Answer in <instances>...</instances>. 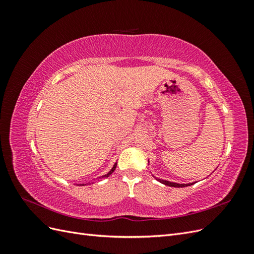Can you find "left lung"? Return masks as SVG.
<instances>
[{
  "instance_id": "left-lung-1",
  "label": "left lung",
  "mask_w": 254,
  "mask_h": 254,
  "mask_svg": "<svg viewBox=\"0 0 254 254\" xmlns=\"http://www.w3.org/2000/svg\"><path fill=\"white\" fill-rule=\"evenodd\" d=\"M156 178V177H155ZM159 182L165 184V186H168V187H173V188H184V187H189V186H191V184L194 183H189V184H179V183H175V182H170V181H166V180H162V179H158L156 178Z\"/></svg>"
}]
</instances>
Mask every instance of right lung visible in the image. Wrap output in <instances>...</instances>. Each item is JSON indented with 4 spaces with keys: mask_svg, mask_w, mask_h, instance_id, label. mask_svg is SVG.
Returning a JSON list of instances; mask_svg holds the SVG:
<instances>
[{
    "mask_svg": "<svg viewBox=\"0 0 254 254\" xmlns=\"http://www.w3.org/2000/svg\"><path fill=\"white\" fill-rule=\"evenodd\" d=\"M115 168H117V163H115V164L113 165V167L111 168V171H110L108 174H107V175H104V176H103V178H107V177H109V176H110V175H111V174H112V173L115 171Z\"/></svg>",
    "mask_w": 254,
    "mask_h": 254,
    "instance_id": "obj_1",
    "label": "right lung"
}]
</instances>
